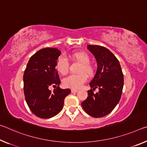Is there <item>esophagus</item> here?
<instances>
[{
  "mask_svg": "<svg viewBox=\"0 0 147 147\" xmlns=\"http://www.w3.org/2000/svg\"><path fill=\"white\" fill-rule=\"evenodd\" d=\"M78 92V90L76 89H71V93H76Z\"/></svg>",
  "mask_w": 147,
  "mask_h": 147,
  "instance_id": "34e87169",
  "label": "esophagus"
}]
</instances>
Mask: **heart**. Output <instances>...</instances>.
Wrapping results in <instances>:
<instances>
[{"label":"heart","instance_id":"b5f03b06","mask_svg":"<svg viewBox=\"0 0 147 147\" xmlns=\"http://www.w3.org/2000/svg\"><path fill=\"white\" fill-rule=\"evenodd\" d=\"M76 61L80 63L78 73L77 74H71L63 79V85L67 88L78 89L82 84L87 80V74L88 76H92L94 74V68L90 63V58L87 53L83 52H76L70 55ZM69 63L66 57L61 56L58 58L56 63V69L60 74H66L69 71Z\"/></svg>","mask_w":147,"mask_h":147}]
</instances>
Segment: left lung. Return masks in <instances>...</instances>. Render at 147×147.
<instances>
[{
    "instance_id": "obj_1",
    "label": "left lung",
    "mask_w": 147,
    "mask_h": 147,
    "mask_svg": "<svg viewBox=\"0 0 147 147\" xmlns=\"http://www.w3.org/2000/svg\"><path fill=\"white\" fill-rule=\"evenodd\" d=\"M94 55L97 69L90 83L88 96L82 103L84 110L90 116L101 118L111 113L119 103L124 86V74L120 63L109 49L97 45H88ZM99 92L93 94L95 88ZM93 90H92V88Z\"/></svg>"
}]
</instances>
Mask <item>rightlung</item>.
Instances as JSON below:
<instances>
[{"mask_svg": "<svg viewBox=\"0 0 147 147\" xmlns=\"http://www.w3.org/2000/svg\"><path fill=\"white\" fill-rule=\"evenodd\" d=\"M61 55L57 48H43L30 58L23 74V90L30 110L40 118H50L62 110L64 99L70 89H61L57 69ZM50 85L57 88L51 92Z\"/></svg>", "mask_w": 147, "mask_h": 147, "instance_id": "obj_1", "label": "right lung"}]
</instances>
